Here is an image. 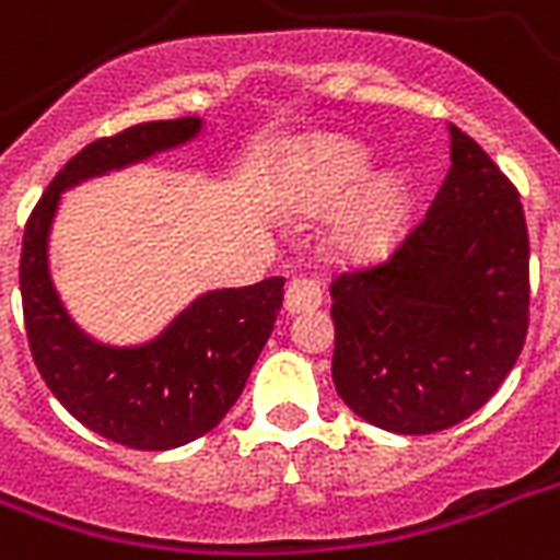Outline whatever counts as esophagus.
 Segmentation results:
<instances>
[{"instance_id":"34e87169","label":"esophagus","mask_w":560,"mask_h":560,"mask_svg":"<svg viewBox=\"0 0 560 560\" xmlns=\"http://www.w3.org/2000/svg\"><path fill=\"white\" fill-rule=\"evenodd\" d=\"M319 305H323V290H319L314 281L311 279L290 281L288 293H284V311H288L290 317L319 308Z\"/></svg>"}]
</instances>
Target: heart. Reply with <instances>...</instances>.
I'll return each instance as SVG.
<instances>
[{
    "label": "heart",
    "instance_id": "b5f03b06",
    "mask_svg": "<svg viewBox=\"0 0 560 560\" xmlns=\"http://www.w3.org/2000/svg\"><path fill=\"white\" fill-rule=\"evenodd\" d=\"M281 208L299 220L331 213L326 246L349 264L387 258L411 225V187L396 173H373L361 143L340 135L314 138L302 147L281 185Z\"/></svg>",
    "mask_w": 560,
    "mask_h": 560
}]
</instances>
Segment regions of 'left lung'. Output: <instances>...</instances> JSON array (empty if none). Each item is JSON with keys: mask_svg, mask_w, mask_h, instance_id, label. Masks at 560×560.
Segmentation results:
<instances>
[{"mask_svg": "<svg viewBox=\"0 0 560 560\" xmlns=\"http://www.w3.org/2000/svg\"><path fill=\"white\" fill-rule=\"evenodd\" d=\"M422 223L382 267L331 284L337 396L384 432L476 413L528 331V232L514 185L460 128Z\"/></svg>", "mask_w": 560, "mask_h": 560, "instance_id": "8db88e82", "label": "left lung"}]
</instances>
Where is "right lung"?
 I'll use <instances>...</instances> for the list:
<instances>
[{"label":"right lung","instance_id":"add662e5","mask_svg":"<svg viewBox=\"0 0 560 560\" xmlns=\"http://www.w3.org/2000/svg\"><path fill=\"white\" fill-rule=\"evenodd\" d=\"M202 131L205 119L182 117L93 140L46 187L23 234L25 335L43 382L81 425L131 450H176L223 420L270 340L284 279L205 290L149 340L105 343L75 323L55 284L52 229L67 190L187 147Z\"/></svg>","mask_w":560,"mask_h":560}]
</instances>
